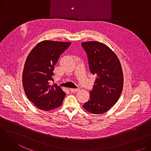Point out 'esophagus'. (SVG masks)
Listing matches in <instances>:
<instances>
[{"mask_svg":"<svg viewBox=\"0 0 151 151\" xmlns=\"http://www.w3.org/2000/svg\"><path fill=\"white\" fill-rule=\"evenodd\" d=\"M79 90H80V89H73V88L70 89V91L71 92H76L79 91Z\"/></svg>","mask_w":151,"mask_h":151,"instance_id":"1","label":"esophagus"}]
</instances>
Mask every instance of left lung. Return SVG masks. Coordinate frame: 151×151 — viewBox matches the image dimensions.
I'll use <instances>...</instances> for the list:
<instances>
[{"mask_svg":"<svg viewBox=\"0 0 151 151\" xmlns=\"http://www.w3.org/2000/svg\"><path fill=\"white\" fill-rule=\"evenodd\" d=\"M81 45L88 54L90 71L96 75L89 100L83 107L92 114H103L115 105L122 93L124 76L121 62L104 43L91 41Z\"/></svg>","mask_w":151,"mask_h":151,"instance_id":"obj_1","label":"left lung"}]
</instances>
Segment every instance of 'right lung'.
Here are the masks:
<instances>
[{
	"label": "right lung",
	"mask_w": 151,
	"mask_h": 151,
	"mask_svg": "<svg viewBox=\"0 0 151 151\" xmlns=\"http://www.w3.org/2000/svg\"><path fill=\"white\" fill-rule=\"evenodd\" d=\"M71 42L43 40L29 54L22 72L26 96L38 109L50 111L61 106L66 93L52 80L54 65Z\"/></svg>",
	"instance_id": "right-lung-1"
}]
</instances>
